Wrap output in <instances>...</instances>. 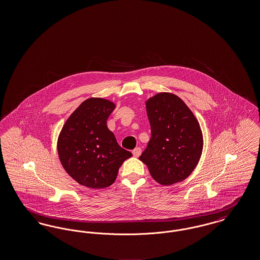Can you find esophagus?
Returning a JSON list of instances; mask_svg holds the SVG:
<instances>
[{"label": "esophagus", "mask_w": 260, "mask_h": 260, "mask_svg": "<svg viewBox=\"0 0 260 260\" xmlns=\"http://www.w3.org/2000/svg\"><path fill=\"white\" fill-rule=\"evenodd\" d=\"M133 154H134V156L135 157H139L140 156V154H141V148L140 147H136L134 151H133Z\"/></svg>", "instance_id": "1"}]
</instances>
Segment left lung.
<instances>
[{"label": "left lung", "mask_w": 260, "mask_h": 260, "mask_svg": "<svg viewBox=\"0 0 260 260\" xmlns=\"http://www.w3.org/2000/svg\"><path fill=\"white\" fill-rule=\"evenodd\" d=\"M151 139L139 160L161 185L186 179L197 167L204 138L197 118L185 102L171 92L145 101Z\"/></svg>", "instance_id": "obj_1"}]
</instances>
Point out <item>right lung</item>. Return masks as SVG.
<instances>
[{
	"label": "right lung",
	"mask_w": 260,
	"mask_h": 260,
	"mask_svg": "<svg viewBox=\"0 0 260 260\" xmlns=\"http://www.w3.org/2000/svg\"><path fill=\"white\" fill-rule=\"evenodd\" d=\"M116 104L90 98L80 104L62 126L57 152L62 167L79 184L102 189L114 183L120 167L133 154L122 148L107 127Z\"/></svg>",
	"instance_id": "right-lung-1"
}]
</instances>
